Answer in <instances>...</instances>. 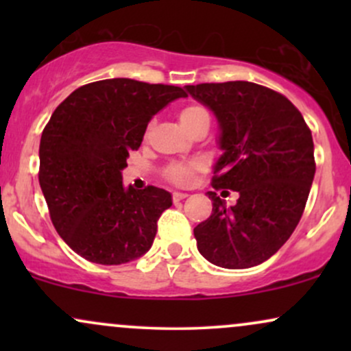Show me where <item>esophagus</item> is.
Listing matches in <instances>:
<instances>
[{
  "label": "esophagus",
  "instance_id": "34e87169",
  "mask_svg": "<svg viewBox=\"0 0 351 351\" xmlns=\"http://www.w3.org/2000/svg\"><path fill=\"white\" fill-rule=\"evenodd\" d=\"M186 193H180V191H175L173 193V201H175V203H178V201H181V199H184L186 198Z\"/></svg>",
  "mask_w": 351,
  "mask_h": 351
}]
</instances>
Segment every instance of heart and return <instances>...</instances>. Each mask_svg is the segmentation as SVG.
<instances>
[{"instance_id": "1", "label": "heart", "mask_w": 351, "mask_h": 351, "mask_svg": "<svg viewBox=\"0 0 351 351\" xmlns=\"http://www.w3.org/2000/svg\"><path fill=\"white\" fill-rule=\"evenodd\" d=\"M203 117H209L208 110L204 107L196 106V104H191V106L183 107L180 110V122L183 123V127L186 128V130H189L196 122H199ZM196 168H198V163H171L170 167H167V170H165V176L176 184H188L189 181L193 180Z\"/></svg>"}]
</instances>
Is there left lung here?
Instances as JSON below:
<instances>
[{
  "label": "left lung",
  "instance_id": "1",
  "mask_svg": "<svg viewBox=\"0 0 351 351\" xmlns=\"http://www.w3.org/2000/svg\"><path fill=\"white\" fill-rule=\"evenodd\" d=\"M186 90L219 123L223 155L213 188L239 195L234 206H226L208 191L213 213L195 228L198 251L224 269L263 264L285 244L304 213L315 175L312 132L291 100L259 84L234 80Z\"/></svg>",
  "mask_w": 351,
  "mask_h": 351
}]
</instances>
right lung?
<instances>
[{
  "mask_svg": "<svg viewBox=\"0 0 351 351\" xmlns=\"http://www.w3.org/2000/svg\"><path fill=\"white\" fill-rule=\"evenodd\" d=\"M180 97L186 92L176 86L106 79L75 88L51 115L39 145V184L56 231L84 259L119 265L152 247L171 195L125 188L122 170L152 117Z\"/></svg>",
  "mask_w": 351,
  "mask_h": 351,
  "instance_id": "right-lung-1",
  "label": "right lung"
}]
</instances>
